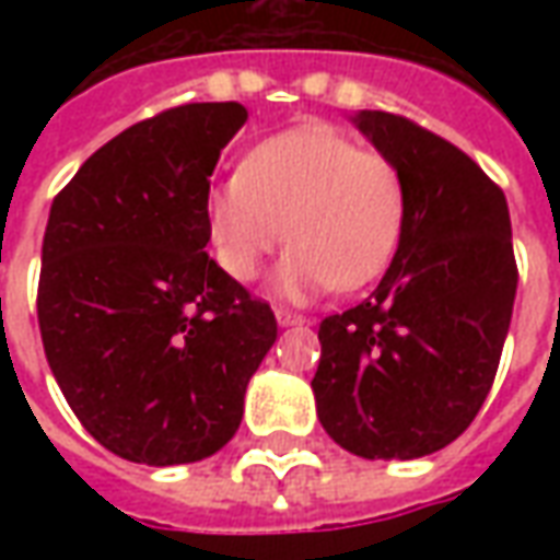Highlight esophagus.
<instances>
[{
  "instance_id": "esophagus-1",
  "label": "esophagus",
  "mask_w": 560,
  "mask_h": 560,
  "mask_svg": "<svg viewBox=\"0 0 560 560\" xmlns=\"http://www.w3.org/2000/svg\"><path fill=\"white\" fill-rule=\"evenodd\" d=\"M276 320H279V327H303L305 324L303 315H293V312H284V308L276 312Z\"/></svg>"
}]
</instances>
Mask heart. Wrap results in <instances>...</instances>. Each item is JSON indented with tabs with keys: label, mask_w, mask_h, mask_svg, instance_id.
Instances as JSON below:
<instances>
[{
	"label": "heart",
	"mask_w": 560,
	"mask_h": 560,
	"mask_svg": "<svg viewBox=\"0 0 560 560\" xmlns=\"http://www.w3.org/2000/svg\"><path fill=\"white\" fill-rule=\"evenodd\" d=\"M401 221L396 164L324 126L257 143L207 200L209 240L231 279L252 281L284 236L293 243L272 279V293L291 303L377 279L399 245Z\"/></svg>",
	"instance_id": "1"
}]
</instances>
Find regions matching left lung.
Returning <instances> with one entry per match:
<instances>
[{"mask_svg":"<svg viewBox=\"0 0 560 560\" xmlns=\"http://www.w3.org/2000/svg\"><path fill=\"white\" fill-rule=\"evenodd\" d=\"M405 183V221L375 293L317 329V420L353 456H429L492 389L516 300L510 209L462 149L384 110L351 116Z\"/></svg>","mask_w":560,"mask_h":560,"instance_id":"8db88e82","label":"left lung"}]
</instances>
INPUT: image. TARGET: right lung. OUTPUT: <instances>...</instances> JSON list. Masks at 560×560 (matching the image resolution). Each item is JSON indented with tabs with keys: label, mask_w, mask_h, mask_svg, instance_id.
Segmentation results:
<instances>
[{
	"label": "right lung",
	"mask_w": 560,
	"mask_h": 560,
	"mask_svg": "<svg viewBox=\"0 0 560 560\" xmlns=\"http://www.w3.org/2000/svg\"><path fill=\"white\" fill-rule=\"evenodd\" d=\"M245 116L207 102L143 119L83 161L50 207L47 363L83 429L138 465L219 453L279 336L269 305L207 255L209 176Z\"/></svg>",
	"instance_id": "1"
}]
</instances>
